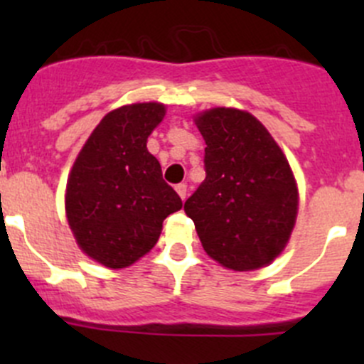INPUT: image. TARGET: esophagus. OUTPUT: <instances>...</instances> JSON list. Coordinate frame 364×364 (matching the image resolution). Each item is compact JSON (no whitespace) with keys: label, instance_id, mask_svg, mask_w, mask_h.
Here are the masks:
<instances>
[{"label":"esophagus","instance_id":"1","mask_svg":"<svg viewBox=\"0 0 364 364\" xmlns=\"http://www.w3.org/2000/svg\"><path fill=\"white\" fill-rule=\"evenodd\" d=\"M176 192L179 193V197H181L183 200L186 199V193H188V188H186V183H179V185H176Z\"/></svg>","mask_w":364,"mask_h":364}]
</instances>
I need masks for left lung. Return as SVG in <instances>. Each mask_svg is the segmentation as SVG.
<instances>
[{
  "instance_id": "8db88e82",
  "label": "left lung",
  "mask_w": 364,
  "mask_h": 364,
  "mask_svg": "<svg viewBox=\"0 0 364 364\" xmlns=\"http://www.w3.org/2000/svg\"><path fill=\"white\" fill-rule=\"evenodd\" d=\"M205 141V179L186 199L204 250L222 266L252 271L284 250L297 215L289 161L252 114L211 109L196 117Z\"/></svg>"
}]
</instances>
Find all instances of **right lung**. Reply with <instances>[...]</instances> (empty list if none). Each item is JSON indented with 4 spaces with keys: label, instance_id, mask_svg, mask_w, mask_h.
<instances>
[{
    "label": "right lung",
    "instance_id": "right-lung-1",
    "mask_svg": "<svg viewBox=\"0 0 364 364\" xmlns=\"http://www.w3.org/2000/svg\"><path fill=\"white\" fill-rule=\"evenodd\" d=\"M164 114L161 104L124 105L109 112L70 172V229L84 253L112 269L130 266L151 250L164 220L183 205L146 148Z\"/></svg>",
    "mask_w": 364,
    "mask_h": 364
}]
</instances>
